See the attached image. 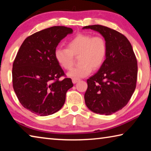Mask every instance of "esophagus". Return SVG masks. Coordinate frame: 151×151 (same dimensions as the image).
Listing matches in <instances>:
<instances>
[{
  "label": "esophagus",
  "instance_id": "34e87169",
  "mask_svg": "<svg viewBox=\"0 0 151 151\" xmlns=\"http://www.w3.org/2000/svg\"><path fill=\"white\" fill-rule=\"evenodd\" d=\"M79 81H80V80H79V79H76V78H73L72 79V82L73 83H76L77 82H78Z\"/></svg>",
  "mask_w": 151,
  "mask_h": 151
}]
</instances>
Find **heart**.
<instances>
[{"label": "heart", "instance_id": "heart-1", "mask_svg": "<svg viewBox=\"0 0 151 151\" xmlns=\"http://www.w3.org/2000/svg\"><path fill=\"white\" fill-rule=\"evenodd\" d=\"M68 48L58 47L55 50V59L61 68L69 70L72 68L74 57H78L80 65L68 73L72 78L86 77L103 65L107 53L106 40L102 36L81 34L69 40Z\"/></svg>", "mask_w": 151, "mask_h": 151}]
</instances>
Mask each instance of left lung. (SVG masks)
I'll use <instances>...</instances> for the list:
<instances>
[{
	"label": "left lung",
	"instance_id": "obj_1",
	"mask_svg": "<svg viewBox=\"0 0 151 151\" xmlns=\"http://www.w3.org/2000/svg\"><path fill=\"white\" fill-rule=\"evenodd\" d=\"M104 37L107 45L105 61L87 80L85 103L90 111L111 115L128 103L136 86L137 60L130 42L122 34L101 25H87Z\"/></svg>",
	"mask_w": 151,
	"mask_h": 151
}]
</instances>
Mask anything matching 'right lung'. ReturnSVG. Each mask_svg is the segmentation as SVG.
<instances>
[{
  "label": "right lung",
  "mask_w": 151,
  "mask_h": 151,
  "mask_svg": "<svg viewBox=\"0 0 151 151\" xmlns=\"http://www.w3.org/2000/svg\"><path fill=\"white\" fill-rule=\"evenodd\" d=\"M73 29L53 26L25 38L13 64L14 91L24 108L40 116L52 115L61 109L68 90L73 87L71 78L55 59V50Z\"/></svg>",
  "instance_id": "1"
}]
</instances>
